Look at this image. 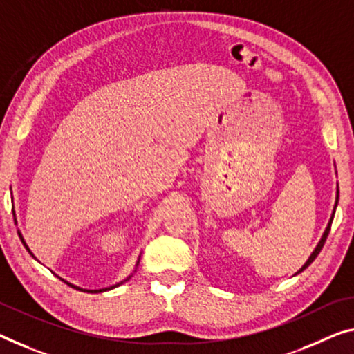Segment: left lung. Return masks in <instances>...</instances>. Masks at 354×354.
Here are the masks:
<instances>
[{"label":"left lung","instance_id":"left-lung-1","mask_svg":"<svg viewBox=\"0 0 354 354\" xmlns=\"http://www.w3.org/2000/svg\"><path fill=\"white\" fill-rule=\"evenodd\" d=\"M337 201H339V192H337ZM337 201H335V207H337ZM334 210H335V209H334ZM333 220H334V214H333V216H330V220H329V223H328V227H326V231H324V234H323L322 241H319V242H318V245H317V248H315V250H313V253H312V254H310V258L307 259V263H306V264H304L301 269H299V272H302L304 269H307V268H308V266L313 263V261H315V258H317V257H318V254H319V252H322V248H323V245H324L326 239H328V234H329V231H330V225H333ZM299 272H297V274H299Z\"/></svg>","mask_w":354,"mask_h":354}]
</instances>
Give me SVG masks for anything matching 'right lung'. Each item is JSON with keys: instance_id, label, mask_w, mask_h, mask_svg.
I'll return each mask as SVG.
<instances>
[{"instance_id": "1", "label": "right lung", "mask_w": 354, "mask_h": 354, "mask_svg": "<svg viewBox=\"0 0 354 354\" xmlns=\"http://www.w3.org/2000/svg\"><path fill=\"white\" fill-rule=\"evenodd\" d=\"M14 216H15V214H14ZM15 220V218H14ZM19 232V237H20V241H21V243H24V247L26 248V250H28V253L31 254V257H32V253H31V250L28 248V245H26V243H25V241H24V237H21V234H20V231H17ZM138 264H139V261H138ZM138 264H136V266H138ZM129 279H131V275H129L128 277V279L127 280H123V281H120V283H117V285H113V286H111V288H102V290H84V288H79V286H74V285H71V283H68V281H64V283H68L69 286H73V288H75V290H79V291H85V292H102V291H109V290H112V288H117V286H120V285H123L124 283V281H128Z\"/></svg>"}]
</instances>
